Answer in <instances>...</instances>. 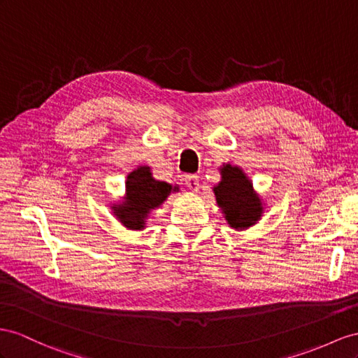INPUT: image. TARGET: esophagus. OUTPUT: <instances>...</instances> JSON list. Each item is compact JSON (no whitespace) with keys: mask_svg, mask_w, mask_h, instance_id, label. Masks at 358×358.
Listing matches in <instances>:
<instances>
[{"mask_svg":"<svg viewBox=\"0 0 358 358\" xmlns=\"http://www.w3.org/2000/svg\"><path fill=\"white\" fill-rule=\"evenodd\" d=\"M185 182L187 185V187L190 189V190H194V192H198V189H199V177H196V176H186L185 177Z\"/></svg>","mask_w":358,"mask_h":358,"instance_id":"esophagus-1","label":"esophagus"}]
</instances>
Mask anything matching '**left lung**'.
<instances>
[{
	"label": "left lung",
	"instance_id": "left-lung-1",
	"mask_svg": "<svg viewBox=\"0 0 358 358\" xmlns=\"http://www.w3.org/2000/svg\"><path fill=\"white\" fill-rule=\"evenodd\" d=\"M222 181L213 189L216 203L222 208L227 222L236 230H243L259 221L263 207L255 195L252 182L243 171L231 164H225L221 171Z\"/></svg>",
	"mask_w": 358,
	"mask_h": 358
}]
</instances>
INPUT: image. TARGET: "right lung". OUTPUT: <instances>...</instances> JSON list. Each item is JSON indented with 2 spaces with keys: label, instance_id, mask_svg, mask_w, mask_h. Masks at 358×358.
Returning <instances> with one entry per match:
<instances>
[{
  "label": "right lung",
  "instance_id": "obj_1",
  "mask_svg": "<svg viewBox=\"0 0 358 358\" xmlns=\"http://www.w3.org/2000/svg\"><path fill=\"white\" fill-rule=\"evenodd\" d=\"M125 185L127 201L113 210L119 221L131 230H142L151 210L159 207L172 190L178 189L169 182L154 180L148 166L133 171L127 177Z\"/></svg>",
  "mask_w": 358,
  "mask_h": 358
}]
</instances>
